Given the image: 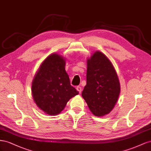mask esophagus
Wrapping results in <instances>:
<instances>
[{
    "label": "esophagus",
    "mask_w": 151,
    "mask_h": 151,
    "mask_svg": "<svg viewBox=\"0 0 151 151\" xmlns=\"http://www.w3.org/2000/svg\"><path fill=\"white\" fill-rule=\"evenodd\" d=\"M76 90H78V91L79 92V93H81V87H80V86H78V87H76Z\"/></svg>",
    "instance_id": "esophagus-1"
}]
</instances>
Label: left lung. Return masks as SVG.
I'll return each mask as SVG.
<instances>
[{"label":"left lung","mask_w":151,"mask_h":151,"mask_svg":"<svg viewBox=\"0 0 151 151\" xmlns=\"http://www.w3.org/2000/svg\"><path fill=\"white\" fill-rule=\"evenodd\" d=\"M119 92V80L113 64L104 54L96 52L87 60V84L81 93L90 110L96 116L108 114Z\"/></svg>","instance_id":"left-lung-1"}]
</instances>
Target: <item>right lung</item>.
I'll list each match as a JSON object with an SVG mask.
<instances>
[{"label":"right lung","instance_id":"add662e5","mask_svg":"<svg viewBox=\"0 0 151 151\" xmlns=\"http://www.w3.org/2000/svg\"><path fill=\"white\" fill-rule=\"evenodd\" d=\"M64 66L63 58L52 54L42 63L33 79L32 91L34 101L47 114L60 113L68 101L79 93L71 85Z\"/></svg>","mask_w":151,"mask_h":151}]
</instances>
